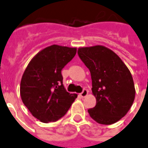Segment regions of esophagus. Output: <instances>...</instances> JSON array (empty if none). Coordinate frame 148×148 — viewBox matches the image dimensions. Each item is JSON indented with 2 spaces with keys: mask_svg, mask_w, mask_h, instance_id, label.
<instances>
[{
  "mask_svg": "<svg viewBox=\"0 0 148 148\" xmlns=\"http://www.w3.org/2000/svg\"><path fill=\"white\" fill-rule=\"evenodd\" d=\"M87 95H88V90H87L86 89H84V90H82V92L80 94V96L82 97V98H84V97H86Z\"/></svg>",
  "mask_w": 148,
  "mask_h": 148,
  "instance_id": "1",
  "label": "esophagus"
}]
</instances>
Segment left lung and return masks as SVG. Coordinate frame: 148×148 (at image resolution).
Here are the masks:
<instances>
[{
	"label": "left lung",
	"instance_id": "8db88e82",
	"mask_svg": "<svg viewBox=\"0 0 148 148\" xmlns=\"http://www.w3.org/2000/svg\"><path fill=\"white\" fill-rule=\"evenodd\" d=\"M77 54L90 72L96 105L90 116L100 124L110 125L125 116L135 95L134 81L117 54L103 45L82 47Z\"/></svg>",
	"mask_w": 148,
	"mask_h": 148
}]
</instances>
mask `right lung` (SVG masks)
<instances>
[{"instance_id": "obj_1", "label": "right lung", "mask_w": 148, "mask_h": 148, "mask_svg": "<svg viewBox=\"0 0 148 148\" xmlns=\"http://www.w3.org/2000/svg\"><path fill=\"white\" fill-rule=\"evenodd\" d=\"M76 48L53 45L37 53L26 67L21 81L22 102L42 123L63 117L77 98L63 86L62 70L75 56Z\"/></svg>"}]
</instances>
